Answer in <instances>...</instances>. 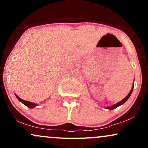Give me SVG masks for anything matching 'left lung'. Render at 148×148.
Returning a JSON list of instances; mask_svg holds the SVG:
<instances>
[{"instance_id":"8db88e82","label":"left lung","mask_w":148,"mask_h":148,"mask_svg":"<svg viewBox=\"0 0 148 148\" xmlns=\"http://www.w3.org/2000/svg\"><path fill=\"white\" fill-rule=\"evenodd\" d=\"M133 89H134V85H133V86H132V89H131V90H130V93H129L128 94V95H127L126 97L125 98H124V99L122 100V101H119V102H118L117 103H115V104H114V105H113V106H109V107H106V108L107 109H109V110H113V109H114V108H117V107H118V106H121L122 104H123L124 103H125L126 102V101H127V99H129V98H130V95H132V91H133Z\"/></svg>"}]
</instances>
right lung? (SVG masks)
<instances>
[{
  "mask_svg": "<svg viewBox=\"0 0 148 148\" xmlns=\"http://www.w3.org/2000/svg\"><path fill=\"white\" fill-rule=\"evenodd\" d=\"M16 95V98H17V99H18V100H19V101H21V103H23V104L25 105V106H26L27 107H28V108H35V107L37 106V104H36V103H32V102H30V101H25V100L21 99V98H20L19 97H18V95Z\"/></svg>",
  "mask_w": 148,
  "mask_h": 148,
  "instance_id": "obj_1",
  "label": "right lung"
}]
</instances>
